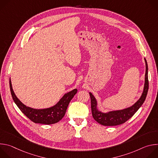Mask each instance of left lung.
<instances>
[{
    "mask_svg": "<svg viewBox=\"0 0 158 158\" xmlns=\"http://www.w3.org/2000/svg\"><path fill=\"white\" fill-rule=\"evenodd\" d=\"M146 62V74H145V82L143 93L140 99L135 103L133 106L130 107L119 110L110 111L107 113L99 111L97 109V101L92 94L89 93L90 97H91V110L93 118L99 124L103 126H112L122 124L129 119L139 109V107L144 103L149 88V81H148V66L146 59H144Z\"/></svg>",
    "mask_w": 158,
    "mask_h": 158,
    "instance_id": "1",
    "label": "left lung"
}]
</instances>
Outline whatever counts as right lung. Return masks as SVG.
Here are the masks:
<instances>
[{
    "label": "right lung",
    "instance_id": "1",
    "mask_svg": "<svg viewBox=\"0 0 158 158\" xmlns=\"http://www.w3.org/2000/svg\"><path fill=\"white\" fill-rule=\"evenodd\" d=\"M9 84L12 99L20 110L32 122L43 124H52L61 120L65 114L70 101L77 91V89H75L65 94L53 107L48 109H35L22 104L14 93L10 79Z\"/></svg>",
    "mask_w": 158,
    "mask_h": 158
}]
</instances>
